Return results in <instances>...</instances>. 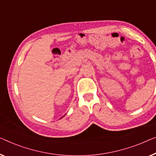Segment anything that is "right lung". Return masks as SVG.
Listing matches in <instances>:
<instances>
[{"mask_svg": "<svg viewBox=\"0 0 156 156\" xmlns=\"http://www.w3.org/2000/svg\"><path fill=\"white\" fill-rule=\"evenodd\" d=\"M63 117H64V116H63ZM63 117H62V118H63ZM61 118H60V119H61Z\"/></svg>", "mask_w": 156, "mask_h": 156, "instance_id": "obj_1", "label": "right lung"}]
</instances>
